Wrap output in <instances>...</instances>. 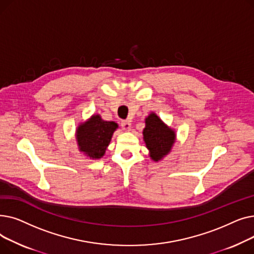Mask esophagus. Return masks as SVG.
<instances>
[{
    "instance_id": "esophagus-1",
    "label": "esophagus",
    "mask_w": 254,
    "mask_h": 254,
    "mask_svg": "<svg viewBox=\"0 0 254 254\" xmlns=\"http://www.w3.org/2000/svg\"><path fill=\"white\" fill-rule=\"evenodd\" d=\"M120 125H122L123 129L126 130V131L129 130L130 127H131V124L129 122H127V120H124V122H122V124H120Z\"/></svg>"
}]
</instances>
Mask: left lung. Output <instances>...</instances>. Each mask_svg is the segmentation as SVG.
<instances>
[{
    "mask_svg": "<svg viewBox=\"0 0 254 254\" xmlns=\"http://www.w3.org/2000/svg\"><path fill=\"white\" fill-rule=\"evenodd\" d=\"M143 139L152 161L158 162L170 153L175 143L176 134L155 113H150L145 118Z\"/></svg>",
    "mask_w": 254,
    "mask_h": 254,
    "instance_id": "obj_1",
    "label": "left lung"
}]
</instances>
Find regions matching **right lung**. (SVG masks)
Here are the masks:
<instances>
[{
	"mask_svg": "<svg viewBox=\"0 0 254 254\" xmlns=\"http://www.w3.org/2000/svg\"><path fill=\"white\" fill-rule=\"evenodd\" d=\"M117 127L116 123L106 122L99 114H93L76 129L79 150L92 159L103 157Z\"/></svg>",
	"mask_w": 254,
	"mask_h": 254,
	"instance_id": "obj_1",
	"label": "right lung"
}]
</instances>
